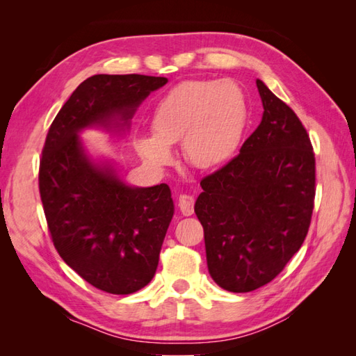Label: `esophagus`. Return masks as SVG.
Masks as SVG:
<instances>
[{
    "label": "esophagus",
    "mask_w": 356,
    "mask_h": 356,
    "mask_svg": "<svg viewBox=\"0 0 356 356\" xmlns=\"http://www.w3.org/2000/svg\"><path fill=\"white\" fill-rule=\"evenodd\" d=\"M179 209L184 216H191L194 213V197L190 194H182L179 197Z\"/></svg>",
    "instance_id": "34e87169"
}]
</instances>
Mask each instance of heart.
Wrapping results in <instances>:
<instances>
[{
  "instance_id": "1",
  "label": "heart",
  "mask_w": 356,
  "mask_h": 356,
  "mask_svg": "<svg viewBox=\"0 0 356 356\" xmlns=\"http://www.w3.org/2000/svg\"><path fill=\"white\" fill-rule=\"evenodd\" d=\"M248 104L231 81H184L162 96L151 113L153 136L134 140L139 156L154 168L172 162L171 147L182 140L186 162L209 170L223 163L241 140Z\"/></svg>"
}]
</instances>
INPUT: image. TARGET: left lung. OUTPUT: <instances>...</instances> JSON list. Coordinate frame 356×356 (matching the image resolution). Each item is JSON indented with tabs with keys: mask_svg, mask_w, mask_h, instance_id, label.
<instances>
[{
	"mask_svg": "<svg viewBox=\"0 0 356 356\" xmlns=\"http://www.w3.org/2000/svg\"><path fill=\"white\" fill-rule=\"evenodd\" d=\"M263 118L240 154L200 180L195 216L209 274L229 292L272 282L303 245L315 200V153L295 111L260 79Z\"/></svg>",
	"mask_w": 356,
	"mask_h": 356,
	"instance_id": "1",
	"label": "left lung"
}]
</instances>
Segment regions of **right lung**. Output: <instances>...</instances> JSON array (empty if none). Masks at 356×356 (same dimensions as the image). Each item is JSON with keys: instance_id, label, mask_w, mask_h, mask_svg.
Returning a JSON list of instances; mask_svg holds the SVG:
<instances>
[{"instance_id": "obj_1", "label": "right lung", "mask_w": 356, "mask_h": 356, "mask_svg": "<svg viewBox=\"0 0 356 356\" xmlns=\"http://www.w3.org/2000/svg\"><path fill=\"white\" fill-rule=\"evenodd\" d=\"M168 79L95 74L74 90L53 120L40 161V195L58 254L87 283L128 295L154 277L174 213L170 186L133 188L86 156V127L124 125ZM118 124V122H116Z\"/></svg>"}]
</instances>
